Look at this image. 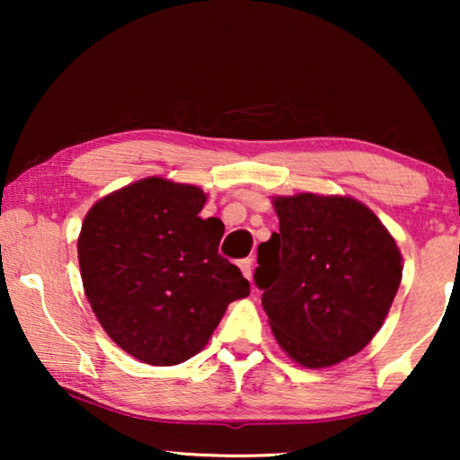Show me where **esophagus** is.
<instances>
[{
  "mask_svg": "<svg viewBox=\"0 0 460 460\" xmlns=\"http://www.w3.org/2000/svg\"><path fill=\"white\" fill-rule=\"evenodd\" d=\"M238 266H241V270H243V274H244V279H253V260H241V263H238Z\"/></svg>",
  "mask_w": 460,
  "mask_h": 460,
  "instance_id": "obj_1",
  "label": "esophagus"
}]
</instances>
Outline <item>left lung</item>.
Instances as JSON below:
<instances>
[{
    "mask_svg": "<svg viewBox=\"0 0 460 460\" xmlns=\"http://www.w3.org/2000/svg\"><path fill=\"white\" fill-rule=\"evenodd\" d=\"M280 230L257 247L255 285L276 341L307 368L367 348L402 280V255L381 219L349 197H274Z\"/></svg>",
    "mask_w": 460,
    "mask_h": 460,
    "instance_id": "1",
    "label": "left lung"
}]
</instances>
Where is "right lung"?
I'll list each match as a JSON object with an SVG mask.
<instances>
[{
    "mask_svg": "<svg viewBox=\"0 0 460 460\" xmlns=\"http://www.w3.org/2000/svg\"><path fill=\"white\" fill-rule=\"evenodd\" d=\"M205 200L197 186L144 178L100 199L81 226V280L98 323L153 367L199 354L228 304L251 291L217 253L224 224L199 216Z\"/></svg>",
    "mask_w": 460,
    "mask_h": 460,
    "instance_id": "obj_1",
    "label": "right lung"
}]
</instances>
